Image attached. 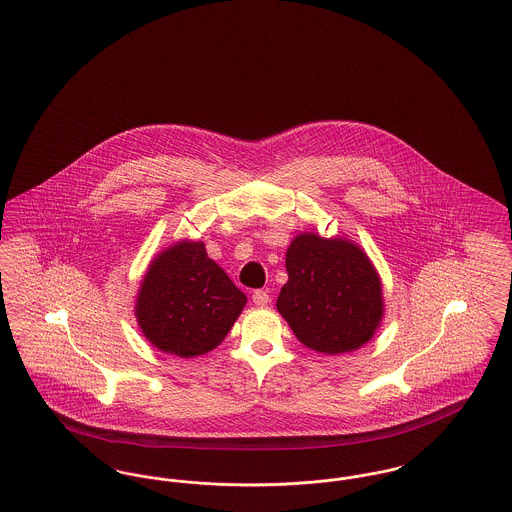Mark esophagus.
Returning a JSON list of instances; mask_svg holds the SVG:
<instances>
[{"label":"esophagus","instance_id":"1","mask_svg":"<svg viewBox=\"0 0 512 512\" xmlns=\"http://www.w3.org/2000/svg\"><path fill=\"white\" fill-rule=\"evenodd\" d=\"M251 299H253V303L257 307H267L268 303H270V295H268L267 290H255Z\"/></svg>","mask_w":512,"mask_h":512}]
</instances>
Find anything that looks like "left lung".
I'll use <instances>...</instances> for the list:
<instances>
[{
  "label": "left lung",
  "mask_w": 512,
  "mask_h": 512,
  "mask_svg": "<svg viewBox=\"0 0 512 512\" xmlns=\"http://www.w3.org/2000/svg\"><path fill=\"white\" fill-rule=\"evenodd\" d=\"M288 282L276 307L303 345L340 355L372 338L382 320V284L361 247L301 234L286 253Z\"/></svg>",
  "instance_id": "obj_1"
}]
</instances>
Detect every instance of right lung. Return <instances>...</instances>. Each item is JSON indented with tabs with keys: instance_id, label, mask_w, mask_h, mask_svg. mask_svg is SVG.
I'll return each mask as SVG.
<instances>
[{
	"instance_id": "1",
	"label": "right lung",
	"mask_w": 512,
	"mask_h": 512,
	"mask_svg": "<svg viewBox=\"0 0 512 512\" xmlns=\"http://www.w3.org/2000/svg\"><path fill=\"white\" fill-rule=\"evenodd\" d=\"M245 301V293L207 257L205 245L180 242L149 265L136 317L155 347L190 359L226 338Z\"/></svg>"
}]
</instances>
